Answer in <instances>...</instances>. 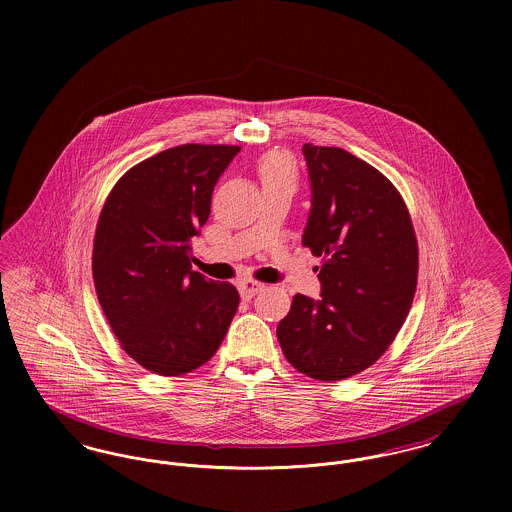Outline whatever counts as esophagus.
Returning a JSON list of instances; mask_svg holds the SVG:
<instances>
[{
    "mask_svg": "<svg viewBox=\"0 0 512 512\" xmlns=\"http://www.w3.org/2000/svg\"><path fill=\"white\" fill-rule=\"evenodd\" d=\"M238 290H240V295H242L244 299H251L253 295H257L261 290H265V284H261V282H257V280H242V282L238 284Z\"/></svg>",
    "mask_w": 512,
    "mask_h": 512,
    "instance_id": "1",
    "label": "esophagus"
}]
</instances>
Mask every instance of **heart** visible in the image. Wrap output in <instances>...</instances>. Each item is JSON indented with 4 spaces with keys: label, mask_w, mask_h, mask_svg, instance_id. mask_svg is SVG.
<instances>
[{
    "label": "heart",
    "mask_w": 512,
    "mask_h": 512,
    "mask_svg": "<svg viewBox=\"0 0 512 512\" xmlns=\"http://www.w3.org/2000/svg\"><path fill=\"white\" fill-rule=\"evenodd\" d=\"M257 172L263 182V188H270V186L295 188V184H297V169L288 153L272 151V153L263 155L257 163Z\"/></svg>",
    "instance_id": "heart-1"
}]
</instances>
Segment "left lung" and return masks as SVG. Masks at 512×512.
I'll return each mask as SVG.
<instances>
[{
	"mask_svg": "<svg viewBox=\"0 0 512 512\" xmlns=\"http://www.w3.org/2000/svg\"><path fill=\"white\" fill-rule=\"evenodd\" d=\"M311 213L303 245L322 257L315 301L297 293L276 336L293 368L322 380L374 365L413 305L418 244L409 209L380 171L340 147L305 144Z\"/></svg>",
	"mask_w": 512,
	"mask_h": 512,
	"instance_id": "1",
	"label": "left lung"
}]
</instances>
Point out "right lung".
<instances>
[{
	"label": "right lung",
	"instance_id": "1",
	"mask_svg": "<svg viewBox=\"0 0 512 512\" xmlns=\"http://www.w3.org/2000/svg\"><path fill=\"white\" fill-rule=\"evenodd\" d=\"M240 149H165L126 172L101 209L92 251L99 305L122 349L153 374L205 365L238 311L232 284L192 270L190 242Z\"/></svg>",
	"mask_w": 512,
	"mask_h": 512
}]
</instances>
